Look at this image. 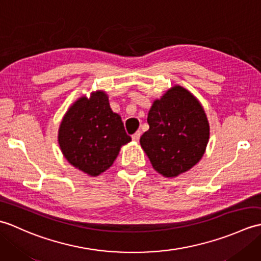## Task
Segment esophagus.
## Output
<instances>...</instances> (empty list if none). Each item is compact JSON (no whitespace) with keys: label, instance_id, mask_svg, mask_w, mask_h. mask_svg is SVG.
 Wrapping results in <instances>:
<instances>
[{"label":"esophagus","instance_id":"obj_1","mask_svg":"<svg viewBox=\"0 0 261 261\" xmlns=\"http://www.w3.org/2000/svg\"><path fill=\"white\" fill-rule=\"evenodd\" d=\"M140 136H141V132L140 131H137L135 135H132V140H134V141H139Z\"/></svg>","mask_w":261,"mask_h":261}]
</instances>
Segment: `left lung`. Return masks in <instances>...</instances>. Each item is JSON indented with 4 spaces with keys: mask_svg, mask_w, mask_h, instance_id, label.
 I'll use <instances>...</instances> for the list:
<instances>
[{
    "mask_svg": "<svg viewBox=\"0 0 261 261\" xmlns=\"http://www.w3.org/2000/svg\"><path fill=\"white\" fill-rule=\"evenodd\" d=\"M147 121L140 145L159 174L178 176L201 160L210 126L202 105L185 88L175 86L156 99Z\"/></svg>",
    "mask_w": 261,
    "mask_h": 261,
    "instance_id": "obj_1",
    "label": "left lung"
}]
</instances>
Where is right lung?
<instances>
[{
    "mask_svg": "<svg viewBox=\"0 0 261 261\" xmlns=\"http://www.w3.org/2000/svg\"><path fill=\"white\" fill-rule=\"evenodd\" d=\"M58 141L65 158L80 170L97 176L110 168L121 146L131 141L107 94L96 92L73 104L59 127Z\"/></svg>",
    "mask_w": 261,
    "mask_h": 261,
    "instance_id": "right-lung-1",
    "label": "right lung"
}]
</instances>
